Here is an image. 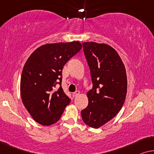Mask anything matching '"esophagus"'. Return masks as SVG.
<instances>
[{
	"label": "esophagus",
	"mask_w": 154,
	"mask_h": 154,
	"mask_svg": "<svg viewBox=\"0 0 154 154\" xmlns=\"http://www.w3.org/2000/svg\"><path fill=\"white\" fill-rule=\"evenodd\" d=\"M79 94H80V93H79V91H75V93H73V94H72V96L75 98V97H77V96H79Z\"/></svg>",
	"instance_id": "1"
}]
</instances>
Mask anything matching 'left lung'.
I'll list each match as a JSON object with an SVG mask.
<instances>
[{
    "mask_svg": "<svg viewBox=\"0 0 154 154\" xmlns=\"http://www.w3.org/2000/svg\"><path fill=\"white\" fill-rule=\"evenodd\" d=\"M90 68L92 89L87 93L88 105L81 112L88 126L99 128L112 119L124 103L127 76L124 64L113 47L104 43L83 42Z\"/></svg>",
    "mask_w": 154,
    "mask_h": 154,
    "instance_id": "8db88e82",
    "label": "left lung"
}]
</instances>
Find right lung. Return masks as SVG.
<instances>
[{
    "label": "right lung",
    "instance_id": "add662e5",
    "mask_svg": "<svg viewBox=\"0 0 154 154\" xmlns=\"http://www.w3.org/2000/svg\"><path fill=\"white\" fill-rule=\"evenodd\" d=\"M82 48L79 41L43 45L25 63L20 81L21 100L40 124H54L70 103L61 86L57 91L54 88L58 81L61 83L64 65Z\"/></svg>",
    "mask_w": 154,
    "mask_h": 154
}]
</instances>
